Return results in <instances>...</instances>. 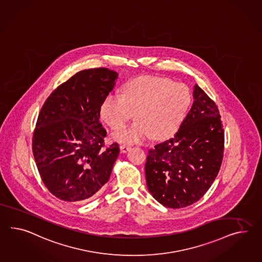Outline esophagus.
<instances>
[{
	"mask_svg": "<svg viewBox=\"0 0 262 262\" xmlns=\"http://www.w3.org/2000/svg\"><path fill=\"white\" fill-rule=\"evenodd\" d=\"M120 148H121V153H126L127 151L130 150V146L129 145H125V144H122V145L120 146Z\"/></svg>",
	"mask_w": 262,
	"mask_h": 262,
	"instance_id": "34e87169",
	"label": "esophagus"
}]
</instances>
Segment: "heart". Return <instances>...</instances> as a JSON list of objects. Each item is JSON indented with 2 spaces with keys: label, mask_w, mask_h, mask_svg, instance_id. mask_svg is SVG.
Returning <instances> with one entry per match:
<instances>
[{
  "label": "heart",
  "mask_w": 262,
  "mask_h": 262,
  "mask_svg": "<svg viewBox=\"0 0 262 262\" xmlns=\"http://www.w3.org/2000/svg\"><path fill=\"white\" fill-rule=\"evenodd\" d=\"M191 101L192 95L187 85L146 75L127 82L123 95L108 94L101 103V118L117 130L136 112L138 121L113 136L120 142L134 143L151 137L165 140L180 129Z\"/></svg>",
  "instance_id": "1"
}]
</instances>
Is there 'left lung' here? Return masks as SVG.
Masks as SVG:
<instances>
[{"instance_id": "obj_1", "label": "left lung", "mask_w": 262, "mask_h": 262, "mask_svg": "<svg viewBox=\"0 0 262 262\" xmlns=\"http://www.w3.org/2000/svg\"><path fill=\"white\" fill-rule=\"evenodd\" d=\"M193 98L174 137L148 151V190L168 208L186 207L202 199L222 165L224 133L217 106L198 84Z\"/></svg>"}]
</instances>
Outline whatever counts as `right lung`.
Returning <instances> with one entry per match:
<instances>
[{"instance_id":"1","label":"right lung","mask_w":262,"mask_h":262,"mask_svg":"<svg viewBox=\"0 0 262 262\" xmlns=\"http://www.w3.org/2000/svg\"><path fill=\"white\" fill-rule=\"evenodd\" d=\"M119 74L81 70L60 84L40 109L32 140L34 159L51 194L63 202H88L109 181L120 147L104 148L100 119L104 98Z\"/></svg>"}]
</instances>
